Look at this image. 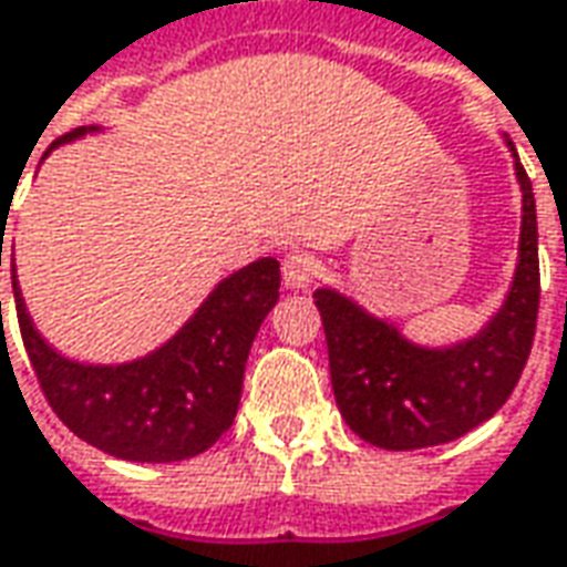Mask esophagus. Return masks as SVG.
Masks as SVG:
<instances>
[{
    "label": "esophagus",
    "mask_w": 567,
    "mask_h": 567,
    "mask_svg": "<svg viewBox=\"0 0 567 567\" xmlns=\"http://www.w3.org/2000/svg\"><path fill=\"white\" fill-rule=\"evenodd\" d=\"M316 272H319V264H316V257L307 255V251H288L282 260V282L285 288H307V285L316 279Z\"/></svg>",
    "instance_id": "obj_1"
}]
</instances>
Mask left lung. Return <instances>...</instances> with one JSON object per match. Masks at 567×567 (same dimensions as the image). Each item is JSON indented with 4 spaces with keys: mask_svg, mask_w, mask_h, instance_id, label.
I'll use <instances>...</instances> for the list:
<instances>
[{
    "mask_svg": "<svg viewBox=\"0 0 567 567\" xmlns=\"http://www.w3.org/2000/svg\"><path fill=\"white\" fill-rule=\"evenodd\" d=\"M516 177L522 187L516 276L504 307L476 338L430 350L402 338L395 324L374 319L334 288L312 295L322 312L334 399L359 439L386 451L445 445L494 417L516 390L540 307L537 212L518 156Z\"/></svg>",
    "mask_w": 567,
    "mask_h": 567,
    "instance_id": "8db88e82",
    "label": "left lung"
}]
</instances>
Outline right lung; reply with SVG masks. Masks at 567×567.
Wrapping results in <instances>:
<instances>
[{
  "instance_id": "add662e5",
  "label": "right lung",
  "mask_w": 567,
  "mask_h": 567,
  "mask_svg": "<svg viewBox=\"0 0 567 567\" xmlns=\"http://www.w3.org/2000/svg\"><path fill=\"white\" fill-rule=\"evenodd\" d=\"M85 132L97 128L63 134L49 153ZM2 224H8L6 215ZM2 236L6 227L0 229V267ZM279 260L260 257L217 285L193 319L156 352L125 365H82L51 350L35 331L11 267L23 347L54 414L82 442L137 463L196 457L233 426L245 362L257 328L279 300Z\"/></svg>"
}]
</instances>
